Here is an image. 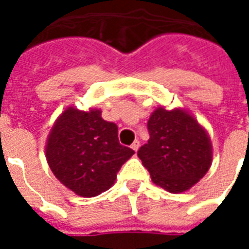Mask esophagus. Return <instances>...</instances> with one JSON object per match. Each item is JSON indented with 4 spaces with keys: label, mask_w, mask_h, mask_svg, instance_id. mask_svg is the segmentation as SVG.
<instances>
[{
    "label": "esophagus",
    "mask_w": 249,
    "mask_h": 249,
    "mask_svg": "<svg viewBox=\"0 0 249 249\" xmlns=\"http://www.w3.org/2000/svg\"><path fill=\"white\" fill-rule=\"evenodd\" d=\"M130 147L133 148V150H134V151H138V148H140V141L138 140H136L134 141V142H133L132 143V146H130Z\"/></svg>",
    "instance_id": "obj_1"
}]
</instances>
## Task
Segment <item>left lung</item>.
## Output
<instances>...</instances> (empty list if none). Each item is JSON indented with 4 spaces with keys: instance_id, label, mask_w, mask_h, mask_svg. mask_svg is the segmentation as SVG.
I'll use <instances>...</instances> for the list:
<instances>
[{
    "instance_id": "1",
    "label": "left lung",
    "mask_w": 249,
    "mask_h": 249,
    "mask_svg": "<svg viewBox=\"0 0 249 249\" xmlns=\"http://www.w3.org/2000/svg\"><path fill=\"white\" fill-rule=\"evenodd\" d=\"M150 140L138 150V158L152 182L169 193L191 189L212 164L208 133L186 109L158 107L148 119Z\"/></svg>"
}]
</instances>
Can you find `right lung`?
Wrapping results in <instances>:
<instances>
[{
  "label": "right lung",
  "instance_id": "add662e5",
  "mask_svg": "<svg viewBox=\"0 0 249 249\" xmlns=\"http://www.w3.org/2000/svg\"><path fill=\"white\" fill-rule=\"evenodd\" d=\"M45 152L60 183L84 197L107 191L121 165L134 154L120 144L117 125L103 120L101 109L80 111L73 107L56 119Z\"/></svg>",
  "mask_w": 249,
  "mask_h": 249
}]
</instances>
